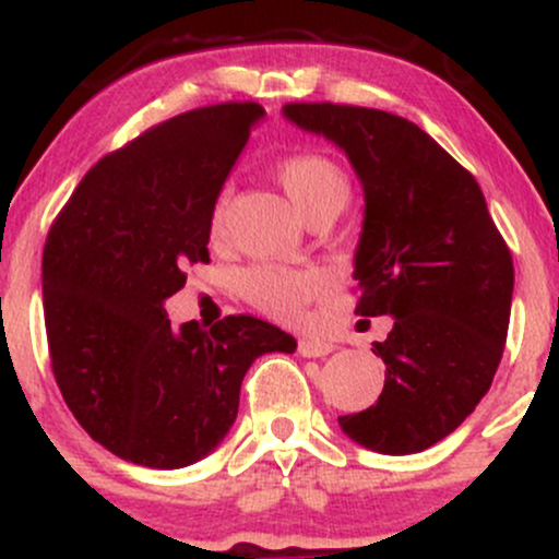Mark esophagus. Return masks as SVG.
I'll return each mask as SVG.
<instances>
[{
    "label": "esophagus",
    "mask_w": 559,
    "mask_h": 559,
    "mask_svg": "<svg viewBox=\"0 0 559 559\" xmlns=\"http://www.w3.org/2000/svg\"><path fill=\"white\" fill-rule=\"evenodd\" d=\"M297 352L301 357H325L333 352V344L323 342V338H299Z\"/></svg>",
    "instance_id": "1"
}]
</instances>
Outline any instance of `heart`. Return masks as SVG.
I'll list each match as a JSON object with an SVG mask.
<instances>
[{"instance_id": "1", "label": "heart", "mask_w": 559, "mask_h": 559, "mask_svg": "<svg viewBox=\"0 0 559 559\" xmlns=\"http://www.w3.org/2000/svg\"><path fill=\"white\" fill-rule=\"evenodd\" d=\"M275 178L307 221L338 215L352 197L346 170L336 159L316 150H301L281 157L275 163ZM223 223H226V194L215 199L213 213H210V234L221 236ZM239 286L249 305L275 320L294 323L301 318L307 301L323 292V278L316 271L252 265L241 273Z\"/></svg>"}]
</instances>
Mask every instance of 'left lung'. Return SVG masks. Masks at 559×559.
<instances>
[{
    "instance_id": "obj_1",
    "label": "left lung",
    "mask_w": 559,
    "mask_h": 559,
    "mask_svg": "<svg viewBox=\"0 0 559 559\" xmlns=\"http://www.w3.org/2000/svg\"><path fill=\"white\" fill-rule=\"evenodd\" d=\"M284 115L349 157L365 191L357 312L394 318L373 344L386 362L381 396L338 426L373 452H423L491 386L515 284L510 249L476 178L409 120L333 102H288Z\"/></svg>"
}]
</instances>
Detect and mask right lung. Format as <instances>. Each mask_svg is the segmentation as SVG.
Here are the masks:
<instances>
[{"instance_id": "add662e5", "label": "right lung", "mask_w": 559, "mask_h": 559, "mask_svg": "<svg viewBox=\"0 0 559 559\" xmlns=\"http://www.w3.org/2000/svg\"><path fill=\"white\" fill-rule=\"evenodd\" d=\"M262 115L223 102L150 128L102 157L49 228L55 381L86 433L128 463L173 471L207 457L234 426L249 365L297 349L260 318L176 329L163 307L186 267L210 260V213Z\"/></svg>"}]
</instances>
